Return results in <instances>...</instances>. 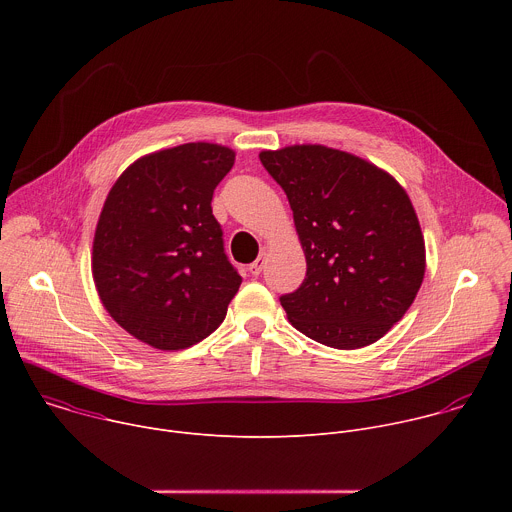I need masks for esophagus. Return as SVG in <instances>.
<instances>
[{"mask_svg":"<svg viewBox=\"0 0 512 512\" xmlns=\"http://www.w3.org/2000/svg\"><path fill=\"white\" fill-rule=\"evenodd\" d=\"M263 267H265V257H263V255H261V257H259V259H257V261H253V263H251V265H249V273H251V275H255V277H257V275H259V273H261V271H263Z\"/></svg>","mask_w":512,"mask_h":512,"instance_id":"34e87169","label":"esophagus"}]
</instances>
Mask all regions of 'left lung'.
Here are the masks:
<instances>
[{
    "label": "left lung",
    "instance_id": "obj_1",
    "mask_svg": "<svg viewBox=\"0 0 512 512\" xmlns=\"http://www.w3.org/2000/svg\"><path fill=\"white\" fill-rule=\"evenodd\" d=\"M259 160L294 210L308 265L304 283L279 298L291 326L340 350L383 338L425 275V241L403 186L326 145L265 150Z\"/></svg>",
    "mask_w": 512,
    "mask_h": 512
}]
</instances>
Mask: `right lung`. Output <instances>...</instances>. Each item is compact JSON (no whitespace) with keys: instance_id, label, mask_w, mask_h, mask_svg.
<instances>
[{"instance_id":"right-lung-1","label":"right lung","mask_w":512,"mask_h":512,"mask_svg":"<svg viewBox=\"0 0 512 512\" xmlns=\"http://www.w3.org/2000/svg\"><path fill=\"white\" fill-rule=\"evenodd\" d=\"M233 164L225 145L184 143L139 158L109 190L93 279L109 316L137 340L182 350L225 320L243 279L210 202Z\"/></svg>"}]
</instances>
